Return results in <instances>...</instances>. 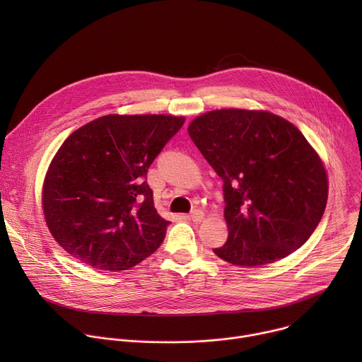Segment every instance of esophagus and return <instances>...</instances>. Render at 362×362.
I'll return each mask as SVG.
<instances>
[{
  "label": "esophagus",
  "mask_w": 362,
  "mask_h": 362,
  "mask_svg": "<svg viewBox=\"0 0 362 362\" xmlns=\"http://www.w3.org/2000/svg\"><path fill=\"white\" fill-rule=\"evenodd\" d=\"M203 212L200 211V209H194L192 214H190V219L193 221V222H200L202 219H203Z\"/></svg>",
  "instance_id": "obj_1"
}]
</instances>
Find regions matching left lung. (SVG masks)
<instances>
[{"mask_svg":"<svg viewBox=\"0 0 362 362\" xmlns=\"http://www.w3.org/2000/svg\"><path fill=\"white\" fill-rule=\"evenodd\" d=\"M189 136L223 180L228 240L214 249L239 267L276 262L299 249L322 219L328 180L303 134L268 112L214 110Z\"/></svg>","mask_w":362,"mask_h":362,"instance_id":"left-lung-1","label":"left lung"}]
</instances>
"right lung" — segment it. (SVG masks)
Instances as JSON below:
<instances>
[{
	"label": "right lung",
	"instance_id": "right-lung-1",
	"mask_svg": "<svg viewBox=\"0 0 362 362\" xmlns=\"http://www.w3.org/2000/svg\"><path fill=\"white\" fill-rule=\"evenodd\" d=\"M183 117L103 116L62 144L42 189V209L54 239L83 264L126 271L162 245L163 219L147 170Z\"/></svg>",
	"mask_w": 362,
	"mask_h": 362
}]
</instances>
